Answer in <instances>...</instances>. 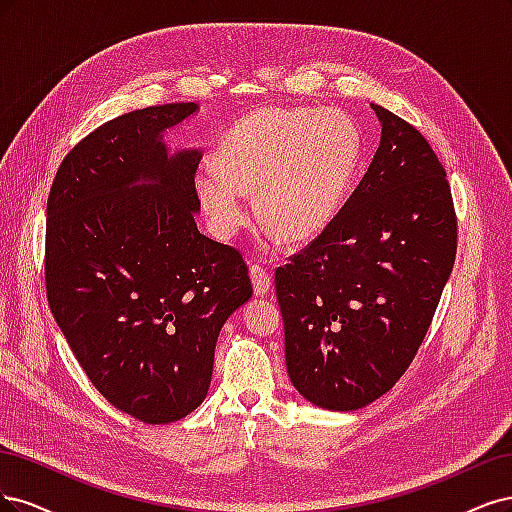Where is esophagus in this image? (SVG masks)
Returning <instances> with one entry per match:
<instances>
[{
  "mask_svg": "<svg viewBox=\"0 0 512 512\" xmlns=\"http://www.w3.org/2000/svg\"><path fill=\"white\" fill-rule=\"evenodd\" d=\"M251 280H253L255 295H266L270 291L272 276L266 268L259 266V263H253V266H251Z\"/></svg>",
  "mask_w": 512,
  "mask_h": 512,
  "instance_id": "esophagus-1",
  "label": "esophagus"
}]
</instances>
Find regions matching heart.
<instances>
[{
	"label": "heart",
	"mask_w": 512,
	"mask_h": 512,
	"mask_svg": "<svg viewBox=\"0 0 512 512\" xmlns=\"http://www.w3.org/2000/svg\"><path fill=\"white\" fill-rule=\"evenodd\" d=\"M361 134L342 110L257 108L227 131L217 161L195 170V193L214 236L246 223L244 193H255L263 227L304 242L336 219L361 163Z\"/></svg>",
	"instance_id": "1"
}]
</instances>
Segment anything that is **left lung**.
<instances>
[{
  "instance_id": "8db88e82",
  "label": "left lung",
  "mask_w": 512,
  "mask_h": 512,
  "mask_svg": "<svg viewBox=\"0 0 512 512\" xmlns=\"http://www.w3.org/2000/svg\"><path fill=\"white\" fill-rule=\"evenodd\" d=\"M372 110L383 131L368 172L274 274L289 378L327 410L364 408L400 381L457 253L451 187L430 142L387 108Z\"/></svg>"
}]
</instances>
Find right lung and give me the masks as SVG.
Listing matches in <instances>:
<instances>
[{
  "instance_id": "add662e5",
  "label": "right lung",
  "mask_w": 512,
  "mask_h": 512,
  "mask_svg": "<svg viewBox=\"0 0 512 512\" xmlns=\"http://www.w3.org/2000/svg\"><path fill=\"white\" fill-rule=\"evenodd\" d=\"M193 102L97 127L65 155L46 204V298L104 398L138 421L187 417L206 398L223 323L253 295L242 253L200 234V151L161 134Z\"/></svg>"
}]
</instances>
